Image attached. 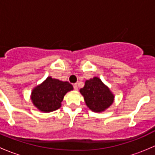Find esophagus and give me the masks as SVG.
I'll return each instance as SVG.
<instances>
[{"mask_svg": "<svg viewBox=\"0 0 155 155\" xmlns=\"http://www.w3.org/2000/svg\"><path fill=\"white\" fill-rule=\"evenodd\" d=\"M73 88H74L76 91L78 90V85H77V83L73 84Z\"/></svg>", "mask_w": 155, "mask_h": 155, "instance_id": "34e87169", "label": "esophagus"}]
</instances>
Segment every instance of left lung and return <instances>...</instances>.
<instances>
[{
	"mask_svg": "<svg viewBox=\"0 0 155 155\" xmlns=\"http://www.w3.org/2000/svg\"><path fill=\"white\" fill-rule=\"evenodd\" d=\"M79 91L84 97L87 107L93 112L105 111L113 104L114 94L98 77L85 81V86Z\"/></svg>",
	"mask_w": 155,
	"mask_h": 155,
	"instance_id": "obj_1",
	"label": "left lung"
}]
</instances>
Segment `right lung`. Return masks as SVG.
Returning <instances> with one entry per match:
<instances>
[{
  "label": "right lung",
  "instance_id": "1",
  "mask_svg": "<svg viewBox=\"0 0 155 155\" xmlns=\"http://www.w3.org/2000/svg\"><path fill=\"white\" fill-rule=\"evenodd\" d=\"M73 89V85L68 82L48 76L43 83L33 89L31 99L40 111L51 112L61 107L64 95Z\"/></svg>",
  "mask_w": 155,
  "mask_h": 155
}]
</instances>
